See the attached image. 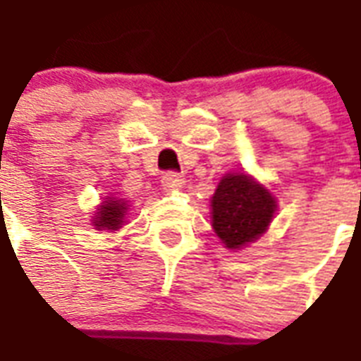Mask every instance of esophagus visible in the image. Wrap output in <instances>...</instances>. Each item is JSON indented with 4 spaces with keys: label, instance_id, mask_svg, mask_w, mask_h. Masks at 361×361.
I'll return each instance as SVG.
<instances>
[{
    "label": "esophagus",
    "instance_id": "esophagus-1",
    "mask_svg": "<svg viewBox=\"0 0 361 361\" xmlns=\"http://www.w3.org/2000/svg\"><path fill=\"white\" fill-rule=\"evenodd\" d=\"M184 184L183 177L178 175V173H166L164 175V178H161V186H164V190L166 192H177L180 186Z\"/></svg>",
    "mask_w": 361,
    "mask_h": 361
}]
</instances>
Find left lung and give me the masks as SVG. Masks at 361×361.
Listing matches in <instances>:
<instances>
[{"label":"left lung","instance_id":"8db88e82","mask_svg":"<svg viewBox=\"0 0 361 361\" xmlns=\"http://www.w3.org/2000/svg\"><path fill=\"white\" fill-rule=\"evenodd\" d=\"M276 197L245 171L226 173L211 197V226L226 248L241 250L269 230Z\"/></svg>","mask_w":361,"mask_h":361}]
</instances>
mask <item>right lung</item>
<instances>
[{"label": "right lung", "instance_id": "1", "mask_svg": "<svg viewBox=\"0 0 361 361\" xmlns=\"http://www.w3.org/2000/svg\"><path fill=\"white\" fill-rule=\"evenodd\" d=\"M130 203L124 197L109 194L97 205L94 216H92V226L97 231H118L126 222Z\"/></svg>", "mask_w": 361, "mask_h": 361}]
</instances>
